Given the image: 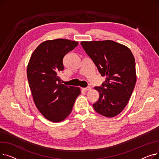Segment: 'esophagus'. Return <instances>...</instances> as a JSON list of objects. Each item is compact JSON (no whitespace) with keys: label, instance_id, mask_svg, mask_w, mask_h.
<instances>
[{"label":"esophagus","instance_id":"1","mask_svg":"<svg viewBox=\"0 0 159 159\" xmlns=\"http://www.w3.org/2000/svg\"><path fill=\"white\" fill-rule=\"evenodd\" d=\"M91 89V88L90 86H88V87H86V88H83V89H84V91H89V90H90Z\"/></svg>","mask_w":159,"mask_h":159}]
</instances>
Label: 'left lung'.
<instances>
[{
    "mask_svg": "<svg viewBox=\"0 0 159 159\" xmlns=\"http://www.w3.org/2000/svg\"><path fill=\"white\" fill-rule=\"evenodd\" d=\"M106 80L95 87L100 94L94 110L106 117L119 115L126 107L137 80L135 61L131 50L113 40L80 43Z\"/></svg>",
    "mask_w": 159,
    "mask_h": 159,
    "instance_id": "obj_1",
    "label": "left lung"
}]
</instances>
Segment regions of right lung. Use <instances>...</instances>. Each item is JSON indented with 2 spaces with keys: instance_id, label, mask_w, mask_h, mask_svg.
I'll use <instances>...</instances> for the list:
<instances>
[{
  "instance_id": "add662e5",
  "label": "right lung",
  "mask_w": 159,
  "mask_h": 159,
  "mask_svg": "<svg viewBox=\"0 0 159 159\" xmlns=\"http://www.w3.org/2000/svg\"><path fill=\"white\" fill-rule=\"evenodd\" d=\"M78 42L58 39L41 43L30 59L27 77L33 101L45 118L54 122L71 112L80 88L62 84L58 76L64 70L63 58Z\"/></svg>"
}]
</instances>
